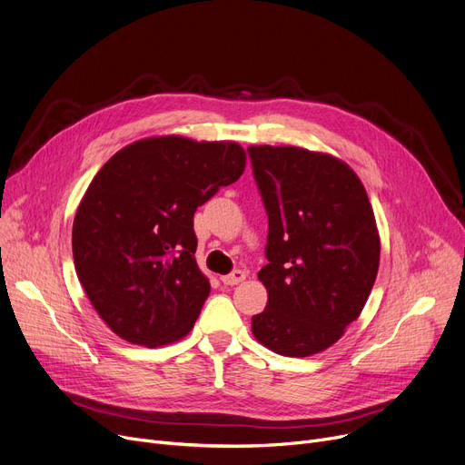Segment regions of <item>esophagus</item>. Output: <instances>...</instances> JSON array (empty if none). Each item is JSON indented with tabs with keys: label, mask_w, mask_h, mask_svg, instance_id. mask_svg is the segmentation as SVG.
Returning a JSON list of instances; mask_svg holds the SVG:
<instances>
[{
	"label": "esophagus",
	"mask_w": 465,
	"mask_h": 465,
	"mask_svg": "<svg viewBox=\"0 0 465 465\" xmlns=\"http://www.w3.org/2000/svg\"><path fill=\"white\" fill-rule=\"evenodd\" d=\"M245 279H247V273H245V272H242V270H235V272H232L230 275H224V277H223V282L228 284V286H233V284L242 282Z\"/></svg>",
	"instance_id": "obj_1"
}]
</instances>
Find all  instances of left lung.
I'll return each mask as SVG.
<instances>
[{"label": "left lung", "instance_id": "8db88e82", "mask_svg": "<svg viewBox=\"0 0 465 465\" xmlns=\"http://www.w3.org/2000/svg\"><path fill=\"white\" fill-rule=\"evenodd\" d=\"M267 213L265 311L252 333L282 356L331 347L370 298L381 256L371 203L341 160L298 146H249Z\"/></svg>", "mask_w": 465, "mask_h": 465}]
</instances>
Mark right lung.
<instances>
[{
	"instance_id": "right-lung-1",
	"label": "right lung",
	"mask_w": 465,
	"mask_h": 465,
	"mask_svg": "<svg viewBox=\"0 0 465 465\" xmlns=\"http://www.w3.org/2000/svg\"><path fill=\"white\" fill-rule=\"evenodd\" d=\"M237 143L151 137L118 151L73 220V260L105 324L134 345L184 337L211 284L195 263L193 213L245 169Z\"/></svg>"
}]
</instances>
